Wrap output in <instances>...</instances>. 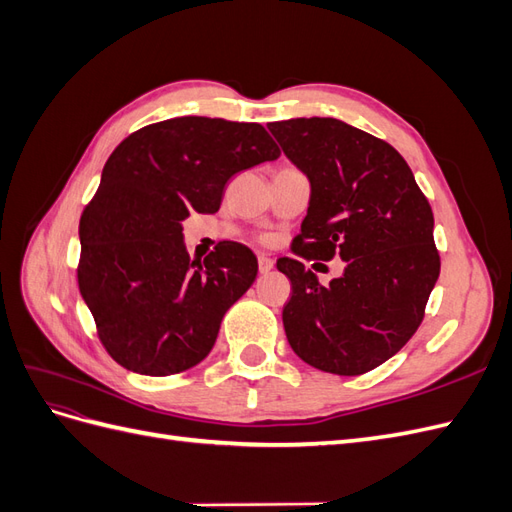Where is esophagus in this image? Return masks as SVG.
I'll return each instance as SVG.
<instances>
[{"label": "esophagus", "mask_w": 512, "mask_h": 512, "mask_svg": "<svg viewBox=\"0 0 512 512\" xmlns=\"http://www.w3.org/2000/svg\"><path fill=\"white\" fill-rule=\"evenodd\" d=\"M273 269V260L269 256H258V271L269 273Z\"/></svg>", "instance_id": "obj_1"}]
</instances>
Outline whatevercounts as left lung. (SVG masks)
<instances>
[{
    "instance_id": "left-lung-1",
    "label": "left lung",
    "mask_w": 512,
    "mask_h": 512,
    "mask_svg": "<svg viewBox=\"0 0 512 512\" xmlns=\"http://www.w3.org/2000/svg\"><path fill=\"white\" fill-rule=\"evenodd\" d=\"M269 130L312 181L294 256L277 260L292 288L288 342L327 374H367L408 344L438 282L429 200L393 145L344 121L301 117ZM335 255L347 269L329 287L302 265Z\"/></svg>"
}]
</instances>
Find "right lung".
<instances>
[{
  "instance_id": "obj_1",
  "label": "right lung",
  "mask_w": 512,
  "mask_h": 512,
  "mask_svg": "<svg viewBox=\"0 0 512 512\" xmlns=\"http://www.w3.org/2000/svg\"><path fill=\"white\" fill-rule=\"evenodd\" d=\"M280 153L260 123L209 117L149 123L117 145L81 215L76 269L113 361L143 376H173L211 352L258 262L237 241L190 260L181 224L194 211H218L232 175Z\"/></svg>"
}]
</instances>
